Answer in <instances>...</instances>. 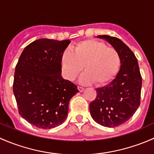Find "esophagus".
I'll list each match as a JSON object with an SVG mask.
<instances>
[{"label": "esophagus", "mask_w": 154, "mask_h": 154, "mask_svg": "<svg viewBox=\"0 0 154 154\" xmlns=\"http://www.w3.org/2000/svg\"><path fill=\"white\" fill-rule=\"evenodd\" d=\"M78 90H79V92H83L85 89H84L83 88H82V87H78Z\"/></svg>", "instance_id": "esophagus-1"}]
</instances>
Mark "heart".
I'll use <instances>...</instances> for the list:
<instances>
[{"label": "heart", "mask_w": 154, "mask_h": 154, "mask_svg": "<svg viewBox=\"0 0 154 154\" xmlns=\"http://www.w3.org/2000/svg\"><path fill=\"white\" fill-rule=\"evenodd\" d=\"M63 72L66 79L72 81L83 69L79 79L82 85L95 82L103 85L111 81L120 65L118 52L104 43L89 39L77 43L72 52L66 50L61 55Z\"/></svg>", "instance_id": "b5f03b06"}]
</instances>
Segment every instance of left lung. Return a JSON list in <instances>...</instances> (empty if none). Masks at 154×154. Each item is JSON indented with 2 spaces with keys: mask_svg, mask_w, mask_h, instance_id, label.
Segmentation results:
<instances>
[{
  "mask_svg": "<svg viewBox=\"0 0 154 154\" xmlns=\"http://www.w3.org/2000/svg\"><path fill=\"white\" fill-rule=\"evenodd\" d=\"M118 52L119 71L105 86L96 89L97 96L90 104L92 118L98 124L115 128L133 116L140 104L142 76L135 55L122 41L116 37L97 35Z\"/></svg>",
  "mask_w": 154,
  "mask_h": 154,
  "instance_id": "8db88e82",
  "label": "left lung"
}]
</instances>
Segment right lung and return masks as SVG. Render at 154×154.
Listing matches in <instances>:
<instances>
[{
	"instance_id": "add662e5",
	"label": "right lung",
	"mask_w": 154,
	"mask_h": 154,
	"mask_svg": "<svg viewBox=\"0 0 154 154\" xmlns=\"http://www.w3.org/2000/svg\"><path fill=\"white\" fill-rule=\"evenodd\" d=\"M69 44V40L35 41L25 47L15 66L13 93L19 113L37 128L62 124L69 101L79 92L61 75V55Z\"/></svg>"
}]
</instances>
